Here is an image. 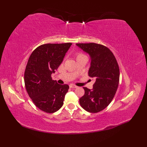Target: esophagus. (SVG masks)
Listing matches in <instances>:
<instances>
[{"mask_svg": "<svg viewBox=\"0 0 147 147\" xmlns=\"http://www.w3.org/2000/svg\"><path fill=\"white\" fill-rule=\"evenodd\" d=\"M78 86L76 85H74V84H70V88H77Z\"/></svg>", "mask_w": 147, "mask_h": 147, "instance_id": "esophagus-1", "label": "esophagus"}]
</instances>
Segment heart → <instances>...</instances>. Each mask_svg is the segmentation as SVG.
<instances>
[{"label":"heart","instance_id":"obj_1","mask_svg":"<svg viewBox=\"0 0 147 147\" xmlns=\"http://www.w3.org/2000/svg\"><path fill=\"white\" fill-rule=\"evenodd\" d=\"M76 57H77V59L78 58H80V57H87L86 55H84L83 53H78L76 54Z\"/></svg>","mask_w":147,"mask_h":147}]
</instances>
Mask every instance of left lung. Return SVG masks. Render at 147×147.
Segmentation results:
<instances>
[{
  "label": "left lung",
  "instance_id": "left-lung-1",
  "mask_svg": "<svg viewBox=\"0 0 147 147\" xmlns=\"http://www.w3.org/2000/svg\"><path fill=\"white\" fill-rule=\"evenodd\" d=\"M91 57L88 75L94 78L93 88L83 87L84 94L80 98L82 107L90 113H97L107 107L115 95L119 80L117 61L109 49L95 43H77Z\"/></svg>",
  "mask_w": 147,
  "mask_h": 147
}]
</instances>
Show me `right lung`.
I'll list each match as a JSON object with an SVG mask.
<instances>
[{
  "mask_svg": "<svg viewBox=\"0 0 147 147\" xmlns=\"http://www.w3.org/2000/svg\"><path fill=\"white\" fill-rule=\"evenodd\" d=\"M71 43H47L38 47L30 55L24 72L26 91L35 106L49 113L56 112L63 105L67 84L53 80Z\"/></svg>",
  "mask_w": 147,
  "mask_h": 147,
  "instance_id": "right-lung-1",
  "label": "right lung"
}]
</instances>
